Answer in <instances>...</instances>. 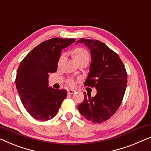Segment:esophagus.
<instances>
[{
  "instance_id": "1",
  "label": "esophagus",
  "mask_w": 151,
  "mask_h": 151,
  "mask_svg": "<svg viewBox=\"0 0 151 151\" xmlns=\"http://www.w3.org/2000/svg\"><path fill=\"white\" fill-rule=\"evenodd\" d=\"M75 91H76L73 90V89H68L67 90V92H68V93H69V94H73Z\"/></svg>"
}]
</instances>
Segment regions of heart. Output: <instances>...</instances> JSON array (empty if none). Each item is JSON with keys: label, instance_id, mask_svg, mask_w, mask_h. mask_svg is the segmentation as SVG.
<instances>
[{"label": "heart", "instance_id": "b5f03b06", "mask_svg": "<svg viewBox=\"0 0 151 151\" xmlns=\"http://www.w3.org/2000/svg\"><path fill=\"white\" fill-rule=\"evenodd\" d=\"M65 58V54H63L61 55L60 58V62L61 60H63V59ZM74 58L76 60H80V59H82V58H89V55L87 51H86L85 49H78L76 51L75 54H74ZM67 83L69 84L70 86H75L76 84V82L73 79H69L67 80Z\"/></svg>", "mask_w": 151, "mask_h": 151}]
</instances>
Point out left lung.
<instances>
[{
    "label": "left lung",
    "instance_id": "left-lung-1",
    "mask_svg": "<svg viewBox=\"0 0 151 151\" xmlns=\"http://www.w3.org/2000/svg\"><path fill=\"white\" fill-rule=\"evenodd\" d=\"M84 43L91 51V64L84 85L95 87L94 97L84 93L83 102L78 110L87 120L102 123L115 114L120 106L127 85V73L116 53L99 40L81 38L76 42Z\"/></svg>",
    "mask_w": 151,
    "mask_h": 151
}]
</instances>
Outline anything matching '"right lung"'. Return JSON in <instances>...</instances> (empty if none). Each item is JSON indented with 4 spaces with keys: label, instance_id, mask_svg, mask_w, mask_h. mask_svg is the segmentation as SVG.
<instances>
[{
    "label": "right lung",
    "instance_id": "right-lung-1",
    "mask_svg": "<svg viewBox=\"0 0 151 151\" xmlns=\"http://www.w3.org/2000/svg\"><path fill=\"white\" fill-rule=\"evenodd\" d=\"M75 40L59 38L45 40L33 49L18 67L16 88L24 109L36 119H52L67 98L65 89L49 87V73L57 71L62 50Z\"/></svg>",
    "mask_w": 151,
    "mask_h": 151
}]
</instances>
